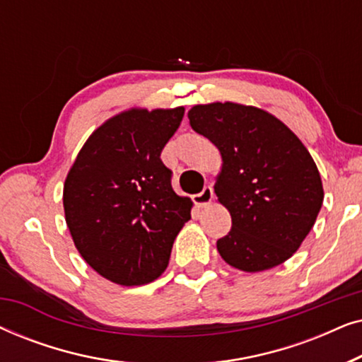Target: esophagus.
<instances>
[{
	"label": "esophagus",
	"instance_id": "obj_1",
	"mask_svg": "<svg viewBox=\"0 0 362 362\" xmlns=\"http://www.w3.org/2000/svg\"><path fill=\"white\" fill-rule=\"evenodd\" d=\"M212 197H214V191H212V186H206L201 192H197V194L192 196V201H194V204L197 207H204L207 204H211Z\"/></svg>",
	"mask_w": 362,
	"mask_h": 362
}]
</instances>
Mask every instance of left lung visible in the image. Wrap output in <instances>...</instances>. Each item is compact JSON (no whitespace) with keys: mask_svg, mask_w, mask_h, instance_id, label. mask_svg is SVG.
Masks as SVG:
<instances>
[{"mask_svg":"<svg viewBox=\"0 0 362 362\" xmlns=\"http://www.w3.org/2000/svg\"><path fill=\"white\" fill-rule=\"evenodd\" d=\"M192 130L217 146L222 170L214 192L232 217L217 240L227 264L262 272L298 250L323 204V185L298 136L269 112L232 102L194 105Z\"/></svg>","mask_w":362,"mask_h":362,"instance_id":"1","label":"left lung"}]
</instances>
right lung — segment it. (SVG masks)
Segmentation results:
<instances>
[{
    "mask_svg": "<svg viewBox=\"0 0 362 362\" xmlns=\"http://www.w3.org/2000/svg\"><path fill=\"white\" fill-rule=\"evenodd\" d=\"M182 117V107L118 113L88 136L64 182L74 244L113 284L156 280L191 219V199L173 191L171 170L160 158Z\"/></svg>",
    "mask_w": 362,
    "mask_h": 362,
    "instance_id": "obj_1",
    "label": "right lung"
}]
</instances>
